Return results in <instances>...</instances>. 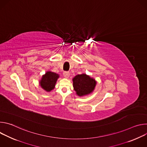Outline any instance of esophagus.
I'll return each instance as SVG.
<instances>
[{
    "mask_svg": "<svg viewBox=\"0 0 147 147\" xmlns=\"http://www.w3.org/2000/svg\"><path fill=\"white\" fill-rule=\"evenodd\" d=\"M63 76L65 78H69V77L70 76V73L68 71H64L63 72Z\"/></svg>",
    "mask_w": 147,
    "mask_h": 147,
    "instance_id": "1",
    "label": "esophagus"
}]
</instances>
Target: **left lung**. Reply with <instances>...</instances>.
<instances>
[{"instance_id": "8db88e82", "label": "left lung", "mask_w": 147, "mask_h": 147, "mask_svg": "<svg viewBox=\"0 0 147 147\" xmlns=\"http://www.w3.org/2000/svg\"><path fill=\"white\" fill-rule=\"evenodd\" d=\"M74 90L79 96L87 95L93 92L96 84V81L86 74L76 76L73 78Z\"/></svg>"}]
</instances>
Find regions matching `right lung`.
I'll use <instances>...</instances> for the list:
<instances>
[{
  "mask_svg": "<svg viewBox=\"0 0 147 147\" xmlns=\"http://www.w3.org/2000/svg\"><path fill=\"white\" fill-rule=\"evenodd\" d=\"M59 77V75L58 74L48 71L42 77L39 81V84L45 91L50 92L55 88V84Z\"/></svg>",
  "mask_w": 147,
  "mask_h": 147,
  "instance_id": "add662e5",
  "label": "right lung"
}]
</instances>
